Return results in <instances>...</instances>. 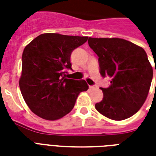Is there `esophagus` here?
<instances>
[{
  "label": "esophagus",
  "mask_w": 156,
  "mask_h": 156,
  "mask_svg": "<svg viewBox=\"0 0 156 156\" xmlns=\"http://www.w3.org/2000/svg\"><path fill=\"white\" fill-rule=\"evenodd\" d=\"M89 88H90V89H94V88H96V86H94V85H90V86H89Z\"/></svg>",
  "instance_id": "1"
}]
</instances>
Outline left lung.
<instances>
[{"instance_id": "1", "label": "left lung", "mask_w": 156, "mask_h": 156, "mask_svg": "<svg viewBox=\"0 0 156 156\" xmlns=\"http://www.w3.org/2000/svg\"><path fill=\"white\" fill-rule=\"evenodd\" d=\"M88 42L98 55L101 76L110 78L108 88H100L104 98L95 108L114 120L131 117L144 105L153 78L146 52L121 38L89 37Z\"/></svg>"}]
</instances>
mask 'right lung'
<instances>
[{
  "instance_id": "right-lung-1",
  "label": "right lung",
  "mask_w": 156,
  "mask_h": 156,
  "mask_svg": "<svg viewBox=\"0 0 156 156\" xmlns=\"http://www.w3.org/2000/svg\"><path fill=\"white\" fill-rule=\"evenodd\" d=\"M88 37L41 34L22 53L19 86L22 97L35 115L56 120L73 108L79 93L87 91L84 80L66 78L72 69V51L88 41Z\"/></svg>"
}]
</instances>
